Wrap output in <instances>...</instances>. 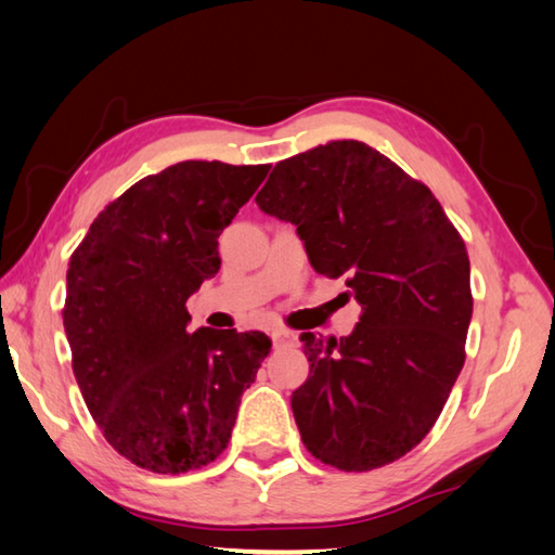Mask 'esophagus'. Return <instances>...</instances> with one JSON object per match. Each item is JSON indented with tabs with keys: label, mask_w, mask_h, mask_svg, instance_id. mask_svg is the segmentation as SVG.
Here are the masks:
<instances>
[{
	"label": "esophagus",
	"mask_w": 555,
	"mask_h": 555,
	"mask_svg": "<svg viewBox=\"0 0 555 555\" xmlns=\"http://www.w3.org/2000/svg\"><path fill=\"white\" fill-rule=\"evenodd\" d=\"M271 341H274V346H279V349H284V346H296L298 336L288 330H274L271 332Z\"/></svg>",
	"instance_id": "esophagus-1"
}]
</instances>
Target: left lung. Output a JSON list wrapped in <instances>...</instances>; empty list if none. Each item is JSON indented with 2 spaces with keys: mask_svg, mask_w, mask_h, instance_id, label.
<instances>
[{
  "mask_svg": "<svg viewBox=\"0 0 555 555\" xmlns=\"http://www.w3.org/2000/svg\"><path fill=\"white\" fill-rule=\"evenodd\" d=\"M257 206L296 225L312 269L363 308L339 341L300 334L310 377L291 397L302 444L371 472L428 436L464 365L469 255L426 184L363 141L276 163Z\"/></svg>",
  "mask_w": 555,
  "mask_h": 555,
  "instance_id": "left-lung-1",
  "label": "left lung"
}]
</instances>
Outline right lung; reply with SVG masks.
<instances>
[{
    "mask_svg": "<svg viewBox=\"0 0 555 555\" xmlns=\"http://www.w3.org/2000/svg\"><path fill=\"white\" fill-rule=\"evenodd\" d=\"M269 166L182 160L98 214L67 269L62 318L98 428L141 469H202L225 450L264 332H188L184 302L221 269L219 235Z\"/></svg>",
    "mask_w": 555,
    "mask_h": 555,
    "instance_id": "obj_1",
    "label": "right lung"
}]
</instances>
